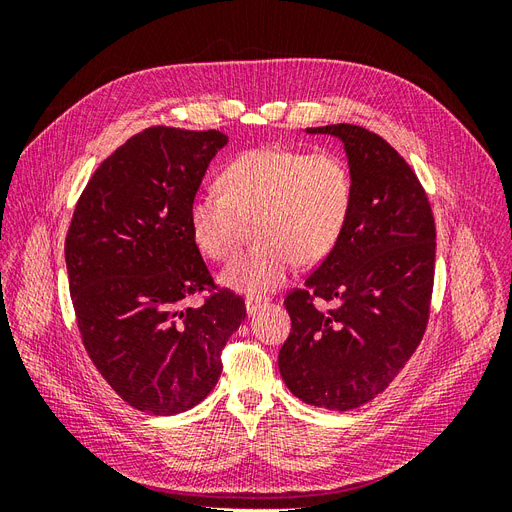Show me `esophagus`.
<instances>
[{
	"label": "esophagus",
	"mask_w": 512,
	"mask_h": 512,
	"mask_svg": "<svg viewBox=\"0 0 512 512\" xmlns=\"http://www.w3.org/2000/svg\"><path fill=\"white\" fill-rule=\"evenodd\" d=\"M262 305H267V299H258V297H247L245 299V312H247V316H254L258 309L262 307Z\"/></svg>",
	"instance_id": "1"
}]
</instances>
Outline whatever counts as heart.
I'll list each match as a JSON object with an SVG mask.
<instances>
[{"label": "heart", "instance_id": "heart-1", "mask_svg": "<svg viewBox=\"0 0 512 512\" xmlns=\"http://www.w3.org/2000/svg\"><path fill=\"white\" fill-rule=\"evenodd\" d=\"M354 200L348 162L331 151L262 147L241 153L220 175V190H200L188 207L196 247L213 260L237 250L252 222L250 250L222 271V284L260 297L280 288L294 262L327 258L342 239Z\"/></svg>", "mask_w": 512, "mask_h": 512}]
</instances>
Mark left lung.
Segmentation results:
<instances>
[{"label": "left lung", "instance_id": "left-lung-1", "mask_svg": "<svg viewBox=\"0 0 512 512\" xmlns=\"http://www.w3.org/2000/svg\"><path fill=\"white\" fill-rule=\"evenodd\" d=\"M305 132L344 145L354 200L335 250L284 301L292 329L277 365L305 404L352 410L380 395L421 344L436 224L414 170L382 136L352 123Z\"/></svg>", "mask_w": 512, "mask_h": 512}]
</instances>
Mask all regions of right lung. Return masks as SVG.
<instances>
[{"label": "right lung", "mask_w": 512, "mask_h": 512, "mask_svg": "<svg viewBox=\"0 0 512 512\" xmlns=\"http://www.w3.org/2000/svg\"><path fill=\"white\" fill-rule=\"evenodd\" d=\"M228 136L147 128L89 179L66 237V269L89 359L132 408L177 414L203 401L222 374L220 352L245 320L230 290L213 288L192 239L188 207Z\"/></svg>", "instance_id": "1"}]
</instances>
